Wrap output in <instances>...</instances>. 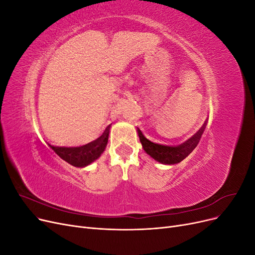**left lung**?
<instances>
[{
  "label": "left lung",
  "instance_id": "left-lung-1",
  "mask_svg": "<svg viewBox=\"0 0 255 255\" xmlns=\"http://www.w3.org/2000/svg\"><path fill=\"white\" fill-rule=\"evenodd\" d=\"M203 130L204 128L202 127L194 136L179 145H165L146 139L141 133V130L137 128L138 136H139L142 148L146 154H149L152 158L158 161V163L165 165H174L180 163L184 158H186L197 146Z\"/></svg>",
  "mask_w": 255,
  "mask_h": 255
}]
</instances>
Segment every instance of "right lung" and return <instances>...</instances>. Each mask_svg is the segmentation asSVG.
I'll return each mask as SVG.
<instances>
[{"mask_svg":"<svg viewBox=\"0 0 255 255\" xmlns=\"http://www.w3.org/2000/svg\"><path fill=\"white\" fill-rule=\"evenodd\" d=\"M109 135L110 128L107 127L104 133L96 140L81 146H58L50 143L48 144L60 158H63L67 163L74 167L83 168L90 165L92 161L101 156V154L106 148L107 141H109Z\"/></svg>","mask_w":255,"mask_h":255,"instance_id":"obj_1","label":"right lung"}]
</instances>
